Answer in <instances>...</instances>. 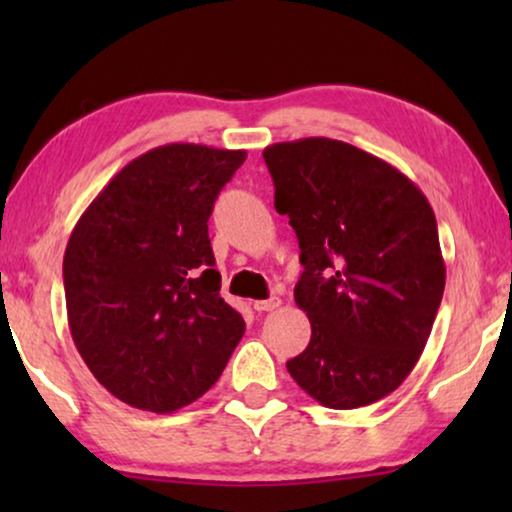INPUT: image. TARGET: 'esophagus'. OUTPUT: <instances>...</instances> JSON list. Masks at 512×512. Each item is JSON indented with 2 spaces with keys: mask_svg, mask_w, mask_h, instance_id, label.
Masks as SVG:
<instances>
[{
  "mask_svg": "<svg viewBox=\"0 0 512 512\" xmlns=\"http://www.w3.org/2000/svg\"><path fill=\"white\" fill-rule=\"evenodd\" d=\"M279 305H282V298L272 296V298H268V300H256L254 310H258V312H275Z\"/></svg>",
  "mask_w": 512,
  "mask_h": 512,
  "instance_id": "esophagus-1",
  "label": "esophagus"
}]
</instances>
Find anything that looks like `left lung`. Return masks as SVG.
Returning a JSON list of instances; mask_svg holds the SVG:
<instances>
[{"label":"left lung","instance_id":"8db88e82","mask_svg":"<svg viewBox=\"0 0 512 512\" xmlns=\"http://www.w3.org/2000/svg\"><path fill=\"white\" fill-rule=\"evenodd\" d=\"M263 158L296 230L293 296L312 326L286 368L326 408L380 401L412 373L443 298L436 214L401 170L338 139L279 142Z\"/></svg>","mask_w":512,"mask_h":512}]
</instances>
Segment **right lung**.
<instances>
[{
	"instance_id": "1",
	"label": "right lung",
	"mask_w": 512,
	"mask_h": 512,
	"mask_svg": "<svg viewBox=\"0 0 512 512\" xmlns=\"http://www.w3.org/2000/svg\"><path fill=\"white\" fill-rule=\"evenodd\" d=\"M247 151L165 144L130 160L69 235L67 321L118 401L167 415L219 380L244 319L219 296L207 221Z\"/></svg>"
}]
</instances>
